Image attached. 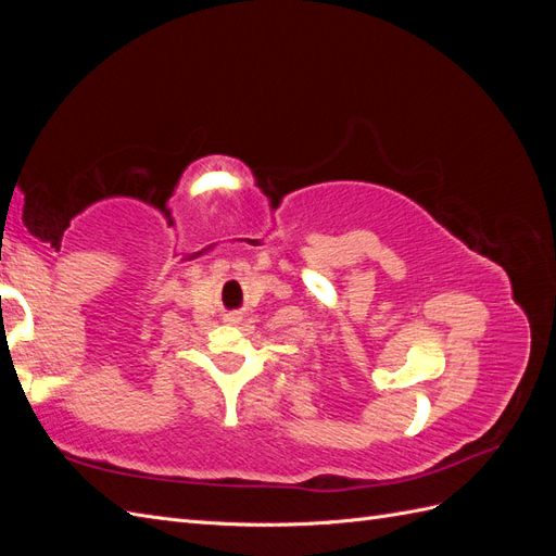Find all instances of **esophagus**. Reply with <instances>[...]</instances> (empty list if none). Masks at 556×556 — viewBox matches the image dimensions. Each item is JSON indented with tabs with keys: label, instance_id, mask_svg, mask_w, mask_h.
Segmentation results:
<instances>
[{
	"label": "esophagus",
	"instance_id": "34e87169",
	"mask_svg": "<svg viewBox=\"0 0 556 556\" xmlns=\"http://www.w3.org/2000/svg\"><path fill=\"white\" fill-rule=\"evenodd\" d=\"M227 323H231V325H237V323H241V317H239L237 313H231V315H227Z\"/></svg>",
	"mask_w": 556,
	"mask_h": 556
}]
</instances>
